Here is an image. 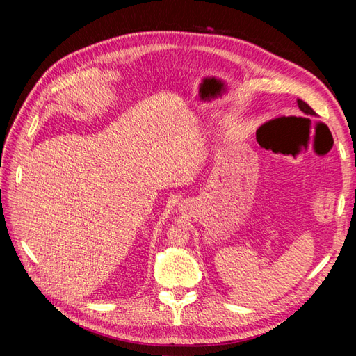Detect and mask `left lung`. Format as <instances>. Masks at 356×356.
I'll return each mask as SVG.
<instances>
[{
    "label": "left lung",
    "instance_id": "obj_1",
    "mask_svg": "<svg viewBox=\"0 0 356 356\" xmlns=\"http://www.w3.org/2000/svg\"><path fill=\"white\" fill-rule=\"evenodd\" d=\"M297 105H298L300 111L303 113V114H306V115H309V117H315V115H316V113H315L314 110H312L306 102H303L301 99H297Z\"/></svg>",
    "mask_w": 356,
    "mask_h": 356
}]
</instances>
